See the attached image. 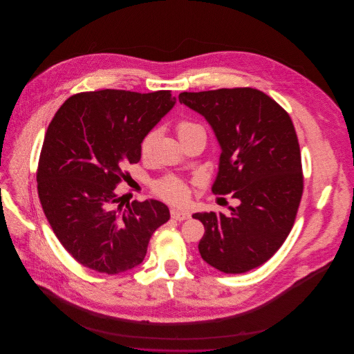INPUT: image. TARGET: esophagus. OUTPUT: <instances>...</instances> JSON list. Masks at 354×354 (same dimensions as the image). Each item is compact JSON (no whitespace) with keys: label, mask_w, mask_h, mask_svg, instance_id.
I'll use <instances>...</instances> for the list:
<instances>
[{"label":"esophagus","mask_w":354,"mask_h":354,"mask_svg":"<svg viewBox=\"0 0 354 354\" xmlns=\"http://www.w3.org/2000/svg\"><path fill=\"white\" fill-rule=\"evenodd\" d=\"M170 215H171V218L173 219H176V221H187V219H189V212H187V210H180V209H171L170 210Z\"/></svg>","instance_id":"obj_1"}]
</instances>
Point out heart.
<instances>
[{"instance_id": "b5f03b06", "label": "heart", "mask_w": 354, "mask_h": 354, "mask_svg": "<svg viewBox=\"0 0 354 354\" xmlns=\"http://www.w3.org/2000/svg\"><path fill=\"white\" fill-rule=\"evenodd\" d=\"M176 129H177V135H178L181 142H183V140L196 135V133H205L203 128L199 124H196L194 121H189V120H181L177 124ZM156 138H158V132L151 131L142 139V142H140V155H142L144 158L151 156V153L153 151V147H155V142H156ZM155 191L162 199H165L167 202H171V203H184L189 196L188 185L184 181H181L180 178H176V177H166V178L160 180L156 184Z\"/></svg>"}]
</instances>
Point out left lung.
<instances>
[{
	"mask_svg": "<svg viewBox=\"0 0 354 354\" xmlns=\"http://www.w3.org/2000/svg\"><path fill=\"white\" fill-rule=\"evenodd\" d=\"M180 103L202 114L219 140V173L212 192L237 199L230 215H192L205 234L202 259L225 273L261 266L288 239L303 195L297 133L288 111L252 88L183 92Z\"/></svg>",
	"mask_w": 354,
	"mask_h": 354,
	"instance_id": "8db88e82",
	"label": "left lung"
}]
</instances>
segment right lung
Wrapping results in <instances>:
<instances>
[{
	"label": "right lung",
	"mask_w": 354,
	"mask_h": 354,
	"mask_svg": "<svg viewBox=\"0 0 354 354\" xmlns=\"http://www.w3.org/2000/svg\"><path fill=\"white\" fill-rule=\"evenodd\" d=\"M176 103L170 91L104 89L64 102L40 152L37 191L62 247L81 265L117 274L144 261L153 232L170 219L160 201L125 209L115 187L140 160V142Z\"/></svg>",
	"instance_id": "right-lung-1"
}]
</instances>
